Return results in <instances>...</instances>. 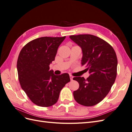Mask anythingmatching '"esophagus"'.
Returning <instances> with one entry per match:
<instances>
[{
	"instance_id": "esophagus-1",
	"label": "esophagus",
	"mask_w": 132,
	"mask_h": 132,
	"mask_svg": "<svg viewBox=\"0 0 132 132\" xmlns=\"http://www.w3.org/2000/svg\"><path fill=\"white\" fill-rule=\"evenodd\" d=\"M69 77H70V80H71V81H72L73 80V77L72 75H70Z\"/></svg>"
}]
</instances>
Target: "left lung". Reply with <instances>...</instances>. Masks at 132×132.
Listing matches in <instances>:
<instances>
[{"label":"left lung","instance_id":"8db88e82","mask_svg":"<svg viewBox=\"0 0 132 132\" xmlns=\"http://www.w3.org/2000/svg\"><path fill=\"white\" fill-rule=\"evenodd\" d=\"M71 40L81 47V65L87 67L90 76L74 77L79 84L74 91L75 100L85 106L97 104L109 93L117 76V58L113 47L109 43L92 35H71Z\"/></svg>","mask_w":132,"mask_h":132}]
</instances>
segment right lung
Returning a JSON list of instances; mask_svg holds the SVG:
<instances>
[{
	"mask_svg": "<svg viewBox=\"0 0 132 132\" xmlns=\"http://www.w3.org/2000/svg\"><path fill=\"white\" fill-rule=\"evenodd\" d=\"M62 37H42L27 43L17 62L19 80L31 101L37 106L50 107L58 101L63 87L70 81L69 75H55L50 64L54 61Z\"/></svg>",
	"mask_w": 132,
	"mask_h": 132,
	"instance_id": "obj_1",
	"label": "right lung"
}]
</instances>
